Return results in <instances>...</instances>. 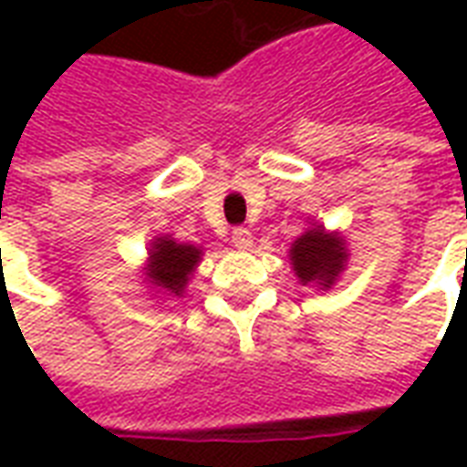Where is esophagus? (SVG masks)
Instances as JSON below:
<instances>
[{
  "instance_id": "esophagus-1",
  "label": "esophagus",
  "mask_w": 467,
  "mask_h": 467,
  "mask_svg": "<svg viewBox=\"0 0 467 467\" xmlns=\"http://www.w3.org/2000/svg\"><path fill=\"white\" fill-rule=\"evenodd\" d=\"M233 244L240 250H247L253 244V233L247 227H234L233 230Z\"/></svg>"
}]
</instances>
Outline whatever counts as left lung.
<instances>
[{
  "instance_id": "left-lung-1",
  "label": "left lung",
  "mask_w": 467,
  "mask_h": 467,
  "mask_svg": "<svg viewBox=\"0 0 467 467\" xmlns=\"http://www.w3.org/2000/svg\"><path fill=\"white\" fill-rule=\"evenodd\" d=\"M343 240H337L333 234H325L323 227L307 230L303 237H297L290 250L295 275L300 277V283H317L323 287H330L335 277L340 275L345 263Z\"/></svg>"
}]
</instances>
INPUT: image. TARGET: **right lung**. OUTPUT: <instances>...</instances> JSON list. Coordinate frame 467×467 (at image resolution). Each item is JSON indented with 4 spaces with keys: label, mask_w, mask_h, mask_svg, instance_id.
Masks as SVG:
<instances>
[{
    "label": "right lung",
    "mask_w": 467,
    "mask_h": 467,
    "mask_svg": "<svg viewBox=\"0 0 467 467\" xmlns=\"http://www.w3.org/2000/svg\"><path fill=\"white\" fill-rule=\"evenodd\" d=\"M200 263V250L194 244H177L160 237L150 250V283L164 293L182 295L187 277Z\"/></svg>",
    "instance_id": "right-lung-1"
}]
</instances>
